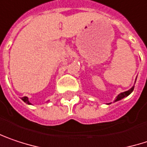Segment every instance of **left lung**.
Listing matches in <instances>:
<instances>
[{"instance_id":"8db88e82","label":"left lung","mask_w":147,"mask_h":147,"mask_svg":"<svg viewBox=\"0 0 147 147\" xmlns=\"http://www.w3.org/2000/svg\"><path fill=\"white\" fill-rule=\"evenodd\" d=\"M134 87H135V86H133V87H131L129 90H128V91H126V92H121V93H119V94L117 96V98L115 99V101H114V102L120 100V99H122V98H125V97H127V96H129V94H130V93L133 92V90H134Z\"/></svg>"}]
</instances>
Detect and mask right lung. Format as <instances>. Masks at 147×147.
I'll list each match as a JSON object with an SVG mask.
<instances>
[{
    "instance_id": "right-lung-1",
    "label": "right lung",
    "mask_w": 147,
    "mask_h": 147,
    "mask_svg": "<svg viewBox=\"0 0 147 147\" xmlns=\"http://www.w3.org/2000/svg\"><path fill=\"white\" fill-rule=\"evenodd\" d=\"M22 100L24 102L28 103V104H31V103L29 102V101H28V98L27 97H23V98H22Z\"/></svg>"
}]
</instances>
